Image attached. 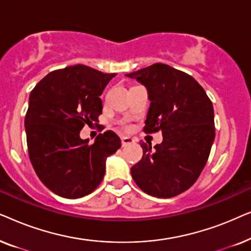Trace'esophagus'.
Masks as SVG:
<instances>
[{"label":"esophagus","instance_id":"34e87169","mask_svg":"<svg viewBox=\"0 0 251 251\" xmlns=\"http://www.w3.org/2000/svg\"><path fill=\"white\" fill-rule=\"evenodd\" d=\"M121 142H122V146L125 147V146L131 145V144L135 143V140H133L132 138H130V137H122Z\"/></svg>","mask_w":251,"mask_h":251}]
</instances>
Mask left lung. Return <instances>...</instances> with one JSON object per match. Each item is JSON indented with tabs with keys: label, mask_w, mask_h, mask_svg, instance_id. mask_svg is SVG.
I'll use <instances>...</instances> for the list:
<instances>
[{
	"label": "left lung",
	"mask_w": 251,
	"mask_h": 251,
	"mask_svg": "<svg viewBox=\"0 0 251 251\" xmlns=\"http://www.w3.org/2000/svg\"><path fill=\"white\" fill-rule=\"evenodd\" d=\"M126 76L146 88L151 101L145 132L162 131L154 146L140 143L143 157L131 168L135 183L145 193L168 199L193 185L207 163L215 139L214 107L191 75L154 64Z\"/></svg>",
	"instance_id": "1"
}]
</instances>
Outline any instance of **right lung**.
Segmentation results:
<instances>
[{
  "instance_id": "1",
  "label": "right lung",
  "mask_w": 251,
  "mask_h": 251,
  "mask_svg": "<svg viewBox=\"0 0 251 251\" xmlns=\"http://www.w3.org/2000/svg\"><path fill=\"white\" fill-rule=\"evenodd\" d=\"M115 75L74 65L51 72L30 92L25 118L29 159L40 180L59 197L78 199L94 192L107 157L121 147L113 131L100 133L94 144L80 137L85 123L98 121L99 96Z\"/></svg>"
}]
</instances>
